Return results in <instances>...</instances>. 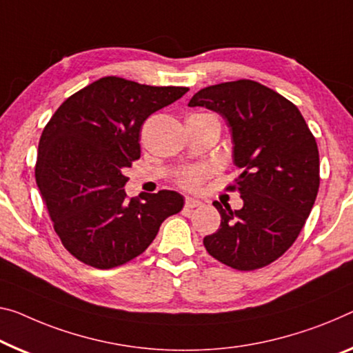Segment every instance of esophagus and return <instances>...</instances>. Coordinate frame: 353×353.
Segmentation results:
<instances>
[{
    "label": "esophagus",
    "mask_w": 353,
    "mask_h": 353,
    "mask_svg": "<svg viewBox=\"0 0 353 353\" xmlns=\"http://www.w3.org/2000/svg\"><path fill=\"white\" fill-rule=\"evenodd\" d=\"M202 205V202L197 199H192V197H186V200H184V207H186L188 210H192V208H197Z\"/></svg>",
    "instance_id": "obj_1"
}]
</instances>
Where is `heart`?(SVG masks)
Here are the masks:
<instances>
[{"instance_id": "heart-1", "label": "heart", "mask_w": 353, "mask_h": 353, "mask_svg": "<svg viewBox=\"0 0 353 353\" xmlns=\"http://www.w3.org/2000/svg\"><path fill=\"white\" fill-rule=\"evenodd\" d=\"M197 115H208V113H197ZM207 176V170L203 167H186L175 175V181L180 188L186 191H195Z\"/></svg>"}]
</instances>
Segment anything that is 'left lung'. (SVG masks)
Wrapping results in <instances>:
<instances>
[{"instance_id": "8db88e82", "label": "left lung", "mask_w": 353, "mask_h": 353, "mask_svg": "<svg viewBox=\"0 0 353 353\" xmlns=\"http://www.w3.org/2000/svg\"><path fill=\"white\" fill-rule=\"evenodd\" d=\"M189 107H207L225 118L240 176L241 210L213 202L221 225L203 238L211 257L227 267L252 271L274 262L294 245L321 184L317 142L305 118L284 96L254 80L211 85Z\"/></svg>"}]
</instances>
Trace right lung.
<instances>
[{
	"mask_svg": "<svg viewBox=\"0 0 353 353\" xmlns=\"http://www.w3.org/2000/svg\"><path fill=\"white\" fill-rule=\"evenodd\" d=\"M188 91L110 75L69 96L46 124L36 183L57 235L80 262L99 270L128 263L181 211L175 191L128 199L124 170L140 158L146 118Z\"/></svg>",
	"mask_w": 353,
	"mask_h": 353,
	"instance_id": "add662e5",
	"label": "right lung"
}]
</instances>
